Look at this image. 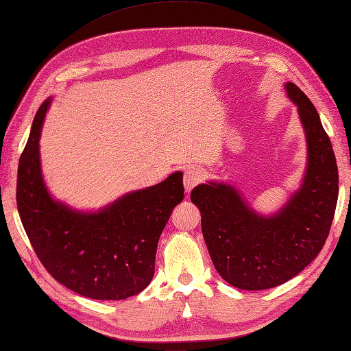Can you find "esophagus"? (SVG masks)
Returning a JSON list of instances; mask_svg holds the SVG:
<instances>
[{"label": "esophagus", "mask_w": 351, "mask_h": 351, "mask_svg": "<svg viewBox=\"0 0 351 351\" xmlns=\"http://www.w3.org/2000/svg\"><path fill=\"white\" fill-rule=\"evenodd\" d=\"M203 178H205V175H203V172L200 169L197 167H189L185 170L184 173V186H185V191L190 193L195 185H199Z\"/></svg>", "instance_id": "obj_1"}]
</instances>
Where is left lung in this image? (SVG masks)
Returning a JSON list of instances; mask_svg holds the SVG:
<instances>
[{
    "mask_svg": "<svg viewBox=\"0 0 351 351\" xmlns=\"http://www.w3.org/2000/svg\"><path fill=\"white\" fill-rule=\"evenodd\" d=\"M284 88L306 138L302 184L286 205L262 215L226 182L209 181L191 191L217 272L242 290L272 289L302 272L322 251L337 208L338 167L330 138L308 97L291 82Z\"/></svg>",
    "mask_w": 351,
    "mask_h": 351,
    "instance_id": "obj_1",
    "label": "left lung"
}]
</instances>
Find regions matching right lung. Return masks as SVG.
<instances>
[{
	"label": "right lung",
	"instance_id": "add662e5",
	"mask_svg": "<svg viewBox=\"0 0 351 351\" xmlns=\"http://www.w3.org/2000/svg\"><path fill=\"white\" fill-rule=\"evenodd\" d=\"M51 101L36 113L19 160L16 202L23 229L40 262L62 286L97 300L134 296L149 286L161 232L184 200L182 172L94 213L55 200L45 184L38 145Z\"/></svg>",
	"mask_w": 351,
	"mask_h": 351
}]
</instances>
